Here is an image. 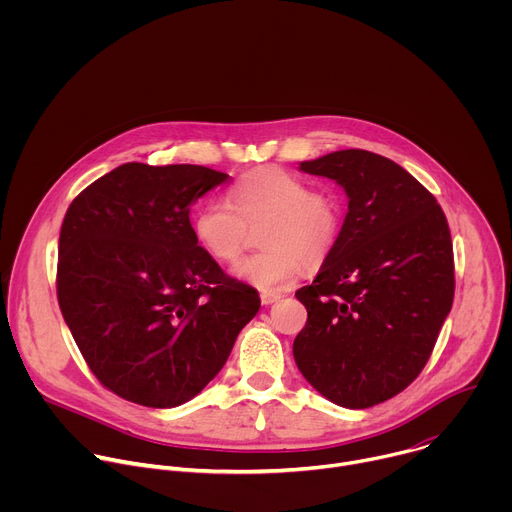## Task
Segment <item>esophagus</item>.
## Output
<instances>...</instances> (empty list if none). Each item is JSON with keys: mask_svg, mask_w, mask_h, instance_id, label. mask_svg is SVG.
<instances>
[{"mask_svg": "<svg viewBox=\"0 0 512 512\" xmlns=\"http://www.w3.org/2000/svg\"><path fill=\"white\" fill-rule=\"evenodd\" d=\"M277 300H281V296H279V294H271V291H263V294H261V304H263V306L275 304Z\"/></svg>", "mask_w": 512, "mask_h": 512, "instance_id": "1", "label": "esophagus"}]
</instances>
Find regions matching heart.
I'll use <instances>...</instances> for the list:
<instances>
[{
  "label": "heart",
  "instance_id": "obj_1",
  "mask_svg": "<svg viewBox=\"0 0 512 512\" xmlns=\"http://www.w3.org/2000/svg\"><path fill=\"white\" fill-rule=\"evenodd\" d=\"M229 202L208 200L194 216L198 243L218 261H235L251 229L261 225L265 251L241 259L231 271L261 291L294 283L308 265L322 263L342 229V204L330 190L312 186L291 172L261 168L229 190Z\"/></svg>",
  "mask_w": 512,
  "mask_h": 512
}]
</instances>
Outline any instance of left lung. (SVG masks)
<instances>
[{
  "label": "left lung",
  "mask_w": 512,
  "mask_h": 512,
  "mask_svg": "<svg viewBox=\"0 0 512 512\" xmlns=\"http://www.w3.org/2000/svg\"><path fill=\"white\" fill-rule=\"evenodd\" d=\"M300 170L342 186L348 212L316 279L296 291L308 322L294 358L328 401L367 409L421 373L452 310L450 227L437 200L379 154L340 150Z\"/></svg>",
  "instance_id": "left-lung-1"
}]
</instances>
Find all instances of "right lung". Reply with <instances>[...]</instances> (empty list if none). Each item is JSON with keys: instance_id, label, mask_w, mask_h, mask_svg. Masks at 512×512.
I'll list each match as a JSON object with an SVG mask.
<instances>
[{"instance_id": "1", "label": "right lung", "mask_w": 512, "mask_h": 512, "mask_svg": "<svg viewBox=\"0 0 512 512\" xmlns=\"http://www.w3.org/2000/svg\"><path fill=\"white\" fill-rule=\"evenodd\" d=\"M229 174L123 164L66 210L56 291L93 375L137 405L196 397L261 308L257 291L198 247L190 206Z\"/></svg>"}]
</instances>
